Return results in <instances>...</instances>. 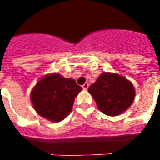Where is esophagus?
I'll list each match as a JSON object with an SVG mask.
<instances>
[{
  "instance_id": "34e87169",
  "label": "esophagus",
  "mask_w": 160,
  "mask_h": 160,
  "mask_svg": "<svg viewBox=\"0 0 160 160\" xmlns=\"http://www.w3.org/2000/svg\"><path fill=\"white\" fill-rule=\"evenodd\" d=\"M89 87V84L87 83V82H86V83L84 84L83 86H82V88H83L84 90H87V88Z\"/></svg>"
}]
</instances>
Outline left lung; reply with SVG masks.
<instances>
[{
    "mask_svg": "<svg viewBox=\"0 0 160 160\" xmlns=\"http://www.w3.org/2000/svg\"><path fill=\"white\" fill-rule=\"evenodd\" d=\"M98 108L107 116H118L126 111L134 99L133 85L124 77L103 73L88 88Z\"/></svg>",
    "mask_w": 160,
    "mask_h": 160,
    "instance_id": "left-lung-1",
    "label": "left lung"
}]
</instances>
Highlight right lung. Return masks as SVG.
I'll return each mask as SVG.
<instances>
[{
  "instance_id": "right-lung-1",
  "label": "right lung",
  "mask_w": 160,
  "mask_h": 160,
  "mask_svg": "<svg viewBox=\"0 0 160 160\" xmlns=\"http://www.w3.org/2000/svg\"><path fill=\"white\" fill-rule=\"evenodd\" d=\"M82 90L73 79L58 73L43 77L31 93L35 111L42 118L52 122H61L72 111L74 98Z\"/></svg>"
}]
</instances>
